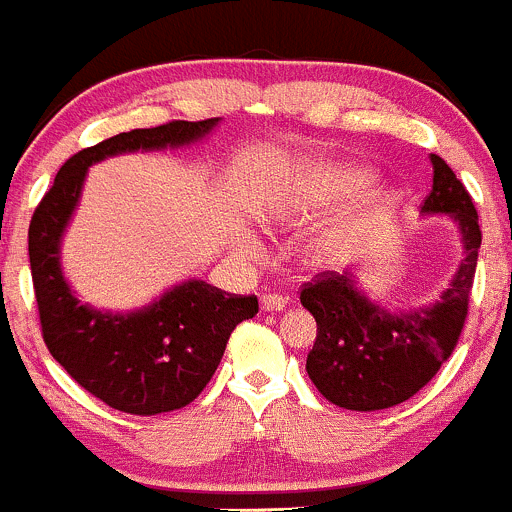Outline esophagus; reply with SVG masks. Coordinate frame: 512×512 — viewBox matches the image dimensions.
I'll use <instances>...</instances> for the list:
<instances>
[{"mask_svg": "<svg viewBox=\"0 0 512 512\" xmlns=\"http://www.w3.org/2000/svg\"><path fill=\"white\" fill-rule=\"evenodd\" d=\"M286 305H288V298H283V295L278 293L261 295V308L266 310V313H281V310H286Z\"/></svg>", "mask_w": 512, "mask_h": 512, "instance_id": "34e87169", "label": "esophagus"}]
</instances>
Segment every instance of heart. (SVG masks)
Wrapping results in <instances>:
<instances>
[{
	"instance_id": "b5f03b06",
	"label": "heart",
	"mask_w": 512,
	"mask_h": 512,
	"mask_svg": "<svg viewBox=\"0 0 512 512\" xmlns=\"http://www.w3.org/2000/svg\"><path fill=\"white\" fill-rule=\"evenodd\" d=\"M372 182V175L367 167L362 165H320L313 170H305L303 175L295 179L291 197L283 204L286 214H308L313 209L323 207V204L333 202L337 197L357 192V189L367 187ZM350 244V236L345 231H335V234L325 236L318 251L323 256H340Z\"/></svg>"
}]
</instances>
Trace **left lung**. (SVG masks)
Instances as JSON below:
<instances>
[{
    "label": "left lung",
    "instance_id": "obj_1",
    "mask_svg": "<svg viewBox=\"0 0 512 512\" xmlns=\"http://www.w3.org/2000/svg\"><path fill=\"white\" fill-rule=\"evenodd\" d=\"M424 214H449L463 239L451 286L434 305L389 313L357 288L352 271L318 273L300 303L318 323L305 370L328 402L352 412H377L414 397L451 357L468 315L481 226L471 194L439 155Z\"/></svg>",
    "mask_w": 512,
    "mask_h": 512
}]
</instances>
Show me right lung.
Instances as JSON below:
<instances>
[{"mask_svg": "<svg viewBox=\"0 0 512 512\" xmlns=\"http://www.w3.org/2000/svg\"><path fill=\"white\" fill-rule=\"evenodd\" d=\"M217 123L219 118L172 120L76 152L63 162L31 217V281L46 347L86 392L118 412L152 416L194 402L217 372L236 325L258 313V298L192 278L135 313H103L83 305L68 288L61 273V236L88 167L123 152L192 145Z\"/></svg>", "mask_w": 512, "mask_h": 512, "instance_id": "1", "label": "right lung"}]
</instances>
